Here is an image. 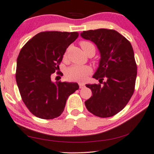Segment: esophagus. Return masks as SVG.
<instances>
[{
	"instance_id": "34e87169",
	"label": "esophagus",
	"mask_w": 154,
	"mask_h": 154,
	"mask_svg": "<svg viewBox=\"0 0 154 154\" xmlns=\"http://www.w3.org/2000/svg\"><path fill=\"white\" fill-rule=\"evenodd\" d=\"M79 88H83L84 87V84L83 83H79Z\"/></svg>"
}]
</instances>
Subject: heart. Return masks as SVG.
I'll return each instance as SVG.
<instances>
[{
  "label": "heart",
  "instance_id": "1",
  "mask_svg": "<svg viewBox=\"0 0 154 154\" xmlns=\"http://www.w3.org/2000/svg\"><path fill=\"white\" fill-rule=\"evenodd\" d=\"M93 44L88 41H82L80 42V45H81L84 51L87 47ZM66 56V54H64L63 58H65ZM91 68L89 66L74 65L68 68L66 73V77L69 81L82 82L86 79V77L91 72Z\"/></svg>",
  "mask_w": 154,
  "mask_h": 154
}]
</instances>
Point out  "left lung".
<instances>
[{
	"mask_svg": "<svg viewBox=\"0 0 154 154\" xmlns=\"http://www.w3.org/2000/svg\"><path fill=\"white\" fill-rule=\"evenodd\" d=\"M81 36L93 41L101 55L99 67L93 77L99 79L100 84L86 85L93 95L85 105L100 118L113 116L125 107L134 93L137 65L132 45L114 29L84 31ZM104 78L107 81L103 82Z\"/></svg>",
	"mask_w": 154,
	"mask_h": 154,
	"instance_id": "1",
	"label": "left lung"
}]
</instances>
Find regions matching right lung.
Instances as JSON below:
<instances>
[{"label": "right lung", "instance_id": "1", "mask_svg": "<svg viewBox=\"0 0 154 154\" xmlns=\"http://www.w3.org/2000/svg\"><path fill=\"white\" fill-rule=\"evenodd\" d=\"M76 32L45 31L21 48L17 58L16 80L22 100L34 116L50 120L63 113L68 97L79 89L77 83L51 81Z\"/></svg>", "mask_w": 154, "mask_h": 154}]
</instances>
